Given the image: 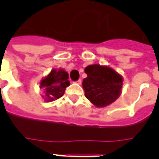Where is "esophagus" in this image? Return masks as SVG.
<instances>
[{
	"label": "esophagus",
	"mask_w": 159,
	"mask_h": 159,
	"mask_svg": "<svg viewBox=\"0 0 159 159\" xmlns=\"http://www.w3.org/2000/svg\"><path fill=\"white\" fill-rule=\"evenodd\" d=\"M77 83V84H79V85H81L82 84V81H81V79H79V80H77V82H76Z\"/></svg>",
	"instance_id": "esophagus-1"
}]
</instances>
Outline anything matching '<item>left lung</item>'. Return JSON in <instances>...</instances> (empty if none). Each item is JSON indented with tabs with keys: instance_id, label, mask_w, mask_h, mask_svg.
I'll return each mask as SVG.
<instances>
[{
	"instance_id": "obj_1",
	"label": "left lung",
	"mask_w": 159,
	"mask_h": 159,
	"mask_svg": "<svg viewBox=\"0 0 159 159\" xmlns=\"http://www.w3.org/2000/svg\"><path fill=\"white\" fill-rule=\"evenodd\" d=\"M87 77L82 81L85 97L97 107H105L116 102L122 92L123 77L113 68L99 64L85 68Z\"/></svg>"
}]
</instances>
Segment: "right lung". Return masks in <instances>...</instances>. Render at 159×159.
<instances>
[{"mask_svg": "<svg viewBox=\"0 0 159 159\" xmlns=\"http://www.w3.org/2000/svg\"><path fill=\"white\" fill-rule=\"evenodd\" d=\"M70 85L68 73L65 70L53 69L48 76L41 80L40 88H43V97L47 102H53L63 96L66 87Z\"/></svg>", "mask_w": 159, "mask_h": 159, "instance_id": "add662e5", "label": "right lung"}]
</instances>
